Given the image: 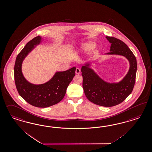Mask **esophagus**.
I'll return each instance as SVG.
<instances>
[{"mask_svg": "<svg viewBox=\"0 0 152 152\" xmlns=\"http://www.w3.org/2000/svg\"><path fill=\"white\" fill-rule=\"evenodd\" d=\"M80 73V69L78 68H76V70H75V73L77 74H79Z\"/></svg>", "mask_w": 152, "mask_h": 152, "instance_id": "esophagus-1", "label": "esophagus"}]
</instances>
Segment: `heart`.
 I'll list each match as a JSON object with an SVG mask.
<instances>
[{
    "instance_id": "1",
    "label": "heart",
    "mask_w": 152,
    "mask_h": 152,
    "mask_svg": "<svg viewBox=\"0 0 152 152\" xmlns=\"http://www.w3.org/2000/svg\"><path fill=\"white\" fill-rule=\"evenodd\" d=\"M94 45V43L92 41L87 42L82 44V45L80 46V48L83 51H87L90 50V48H91Z\"/></svg>"
}]
</instances>
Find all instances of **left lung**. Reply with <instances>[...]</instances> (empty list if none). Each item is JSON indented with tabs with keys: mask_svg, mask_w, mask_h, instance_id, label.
<instances>
[{
	"mask_svg": "<svg viewBox=\"0 0 152 152\" xmlns=\"http://www.w3.org/2000/svg\"><path fill=\"white\" fill-rule=\"evenodd\" d=\"M111 43L110 52L105 55L125 57L129 61V72L118 83H109L101 79L90 68V62L82 66L83 88L91 102L102 107H111L121 103L132 92L135 85L137 61L134 53L124 42L114 37H106Z\"/></svg>",
	"mask_w": 152,
	"mask_h": 152,
	"instance_id": "8db88e82",
	"label": "left lung"
}]
</instances>
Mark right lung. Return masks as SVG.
I'll return each instance as SVG.
<instances>
[{
    "mask_svg": "<svg viewBox=\"0 0 152 152\" xmlns=\"http://www.w3.org/2000/svg\"><path fill=\"white\" fill-rule=\"evenodd\" d=\"M42 42L38 36L26 45L17 55L14 68L15 81L19 95L30 105L38 107H47L61 101L69 84L75 76V67L64 72H57L45 83L34 84L25 78L22 73V64L25 57L36 45Z\"/></svg>",
    "mask_w": 152,
    "mask_h": 152,
    "instance_id": "add662e5",
    "label": "right lung"
}]
</instances>
